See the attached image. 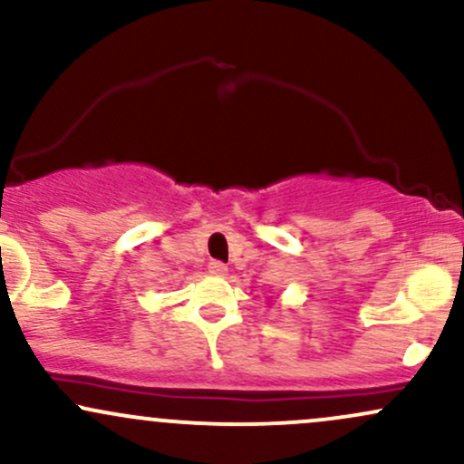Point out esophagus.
Instances as JSON below:
<instances>
[{"instance_id":"1","label":"esophagus","mask_w":464,"mask_h":464,"mask_svg":"<svg viewBox=\"0 0 464 464\" xmlns=\"http://www.w3.org/2000/svg\"><path fill=\"white\" fill-rule=\"evenodd\" d=\"M208 273L222 277V275H227V266L222 262H218V259H213V262H208Z\"/></svg>"}]
</instances>
